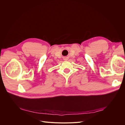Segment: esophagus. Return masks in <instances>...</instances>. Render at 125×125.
I'll return each mask as SVG.
<instances>
[{"label":"esophagus","mask_w":125,"mask_h":125,"mask_svg":"<svg viewBox=\"0 0 125 125\" xmlns=\"http://www.w3.org/2000/svg\"><path fill=\"white\" fill-rule=\"evenodd\" d=\"M65 59V60H67L68 59V58L67 57H65V59Z\"/></svg>","instance_id":"obj_1"}]
</instances>
